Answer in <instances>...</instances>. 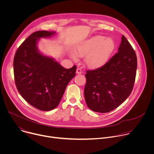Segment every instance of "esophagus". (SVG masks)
Wrapping results in <instances>:
<instances>
[{"instance_id":"34e87169","label":"esophagus","mask_w":154,"mask_h":154,"mask_svg":"<svg viewBox=\"0 0 154 154\" xmlns=\"http://www.w3.org/2000/svg\"><path fill=\"white\" fill-rule=\"evenodd\" d=\"M82 71L81 69H80V68L77 69V71H76V74H82Z\"/></svg>"}]
</instances>
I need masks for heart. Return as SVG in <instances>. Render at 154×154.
Wrapping results in <instances>:
<instances>
[{"label": "heart", "instance_id": "b5f03b06", "mask_svg": "<svg viewBox=\"0 0 154 154\" xmlns=\"http://www.w3.org/2000/svg\"><path fill=\"white\" fill-rule=\"evenodd\" d=\"M115 48L114 40L102 35H96L80 42L75 49L73 58L84 57L85 63L90 69L99 68L108 61Z\"/></svg>", "mask_w": 154, "mask_h": 154}]
</instances>
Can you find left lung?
<instances>
[{
  "mask_svg": "<svg viewBox=\"0 0 154 154\" xmlns=\"http://www.w3.org/2000/svg\"><path fill=\"white\" fill-rule=\"evenodd\" d=\"M137 68L135 52L122 35L118 52L103 66L86 71L84 96L87 106L98 113L118 107L132 91Z\"/></svg>",
  "mask_w": 154,
  "mask_h": 154,
  "instance_id": "left-lung-1",
  "label": "left lung"
}]
</instances>
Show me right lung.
I'll return each mask as SVG.
<instances>
[{
    "label": "right lung",
    "mask_w": 154,
    "mask_h": 154,
    "mask_svg": "<svg viewBox=\"0 0 154 154\" xmlns=\"http://www.w3.org/2000/svg\"><path fill=\"white\" fill-rule=\"evenodd\" d=\"M55 34L53 31L33 33L19 47L13 61L19 93L29 104L42 111L52 110L58 105L68 84L75 75V65L65 69L55 59L39 51V38Z\"/></svg>",
    "instance_id": "1"
}]
</instances>
